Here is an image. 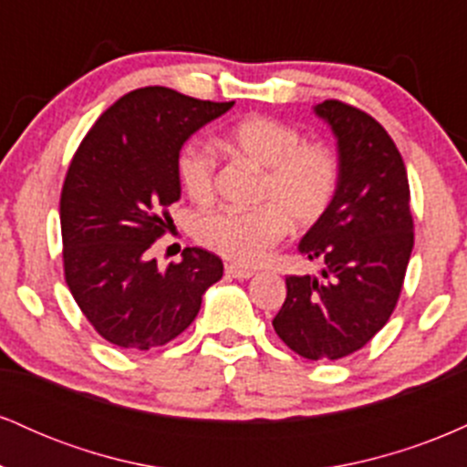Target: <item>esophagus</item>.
Instances as JSON below:
<instances>
[{
	"instance_id": "obj_1",
	"label": "esophagus",
	"mask_w": 467,
	"mask_h": 467,
	"mask_svg": "<svg viewBox=\"0 0 467 467\" xmlns=\"http://www.w3.org/2000/svg\"><path fill=\"white\" fill-rule=\"evenodd\" d=\"M226 275L233 276V278H239V281H245V278H250L254 272L252 270H245V267H239V265H226Z\"/></svg>"
}]
</instances>
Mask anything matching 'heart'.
Here are the masks:
<instances>
[{"instance_id":"1","label":"heart","mask_w":467,"mask_h":467,"mask_svg":"<svg viewBox=\"0 0 467 467\" xmlns=\"http://www.w3.org/2000/svg\"><path fill=\"white\" fill-rule=\"evenodd\" d=\"M228 151L261 166L259 208H219L202 215L195 237L208 250L239 265H259L294 228H309L334 202L340 180L336 153L323 142H303L301 131L270 116H250L223 138ZM217 155L208 144L189 142L178 155V178L186 195L208 203L215 195Z\"/></svg>"}]
</instances>
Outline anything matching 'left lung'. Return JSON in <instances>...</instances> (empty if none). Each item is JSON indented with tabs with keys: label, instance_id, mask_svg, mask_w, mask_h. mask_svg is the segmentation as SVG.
<instances>
[{
	"label": "left lung",
	"instance_id": "obj_1",
	"mask_svg": "<svg viewBox=\"0 0 467 467\" xmlns=\"http://www.w3.org/2000/svg\"><path fill=\"white\" fill-rule=\"evenodd\" d=\"M337 140L340 180L331 206L298 244L320 259L323 281L287 276V296L272 320L283 342L307 360H337L362 349L398 305L412 252L410 189L390 136L358 107H314Z\"/></svg>",
	"mask_w": 467,
	"mask_h": 467
}]
</instances>
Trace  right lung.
<instances>
[{
    "instance_id": "right-lung-1",
    "label": "right lung",
    "mask_w": 467,
    "mask_h": 467,
    "mask_svg": "<svg viewBox=\"0 0 467 467\" xmlns=\"http://www.w3.org/2000/svg\"><path fill=\"white\" fill-rule=\"evenodd\" d=\"M230 103L197 100L169 88L118 99L83 138L61 191L66 283L74 301L111 345L147 351L195 320L202 296L223 276L217 254L186 248L160 270L149 256L173 223L180 200L178 155Z\"/></svg>"
}]
</instances>
